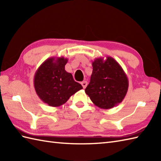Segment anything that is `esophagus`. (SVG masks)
Returning <instances> with one entry per match:
<instances>
[{"instance_id": "1", "label": "esophagus", "mask_w": 161, "mask_h": 161, "mask_svg": "<svg viewBox=\"0 0 161 161\" xmlns=\"http://www.w3.org/2000/svg\"><path fill=\"white\" fill-rule=\"evenodd\" d=\"M81 86H83V88H85L86 87V86H87V81H81Z\"/></svg>"}]
</instances>
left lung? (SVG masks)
<instances>
[{"label": "left lung", "instance_id": "left-lung-1", "mask_svg": "<svg viewBox=\"0 0 161 161\" xmlns=\"http://www.w3.org/2000/svg\"><path fill=\"white\" fill-rule=\"evenodd\" d=\"M93 73L85 89L99 108L110 109L124 100L129 88L127 76L120 65L111 57H98L92 62Z\"/></svg>", "mask_w": 161, "mask_h": 161}]
</instances>
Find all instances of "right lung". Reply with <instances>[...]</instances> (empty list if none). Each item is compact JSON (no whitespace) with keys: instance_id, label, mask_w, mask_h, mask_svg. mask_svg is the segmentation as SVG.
I'll list each match as a JSON object with an SVG mask.
<instances>
[{"instance_id":"1","label":"right lung","mask_w":161,"mask_h":161,"mask_svg":"<svg viewBox=\"0 0 161 161\" xmlns=\"http://www.w3.org/2000/svg\"><path fill=\"white\" fill-rule=\"evenodd\" d=\"M68 59L50 57L38 68L34 76V86L39 97L50 107L66 103L71 95L82 89L73 75L65 70Z\"/></svg>"}]
</instances>
